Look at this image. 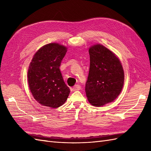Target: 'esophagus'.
Listing matches in <instances>:
<instances>
[{
    "label": "esophagus",
    "instance_id": "34e87169",
    "mask_svg": "<svg viewBox=\"0 0 151 151\" xmlns=\"http://www.w3.org/2000/svg\"><path fill=\"white\" fill-rule=\"evenodd\" d=\"M81 89V86L78 85V84H77V85H76V86H74V87H73V88L70 89H71V91H75L80 90V89Z\"/></svg>",
    "mask_w": 151,
    "mask_h": 151
}]
</instances>
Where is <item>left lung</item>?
<instances>
[{
	"instance_id": "8db88e82",
	"label": "left lung",
	"mask_w": 151,
	"mask_h": 151,
	"mask_svg": "<svg viewBox=\"0 0 151 151\" xmlns=\"http://www.w3.org/2000/svg\"><path fill=\"white\" fill-rule=\"evenodd\" d=\"M90 56L86 93L88 101L94 106L100 107L113 102L122 91L124 74L119 59L101 44L89 49Z\"/></svg>"
}]
</instances>
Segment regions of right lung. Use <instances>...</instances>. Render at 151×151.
<instances>
[{
    "label": "right lung",
    "instance_id": "obj_1",
    "mask_svg": "<svg viewBox=\"0 0 151 151\" xmlns=\"http://www.w3.org/2000/svg\"><path fill=\"white\" fill-rule=\"evenodd\" d=\"M67 48L57 43L47 44L35 53L28 70V82L36 101L52 108L62 106L70 93L60 66Z\"/></svg>",
    "mask_w": 151,
    "mask_h": 151
}]
</instances>
